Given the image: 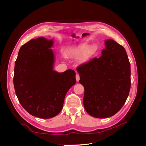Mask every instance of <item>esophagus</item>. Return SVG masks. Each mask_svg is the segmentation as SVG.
<instances>
[{"label": "esophagus", "instance_id": "obj_1", "mask_svg": "<svg viewBox=\"0 0 146 146\" xmlns=\"http://www.w3.org/2000/svg\"><path fill=\"white\" fill-rule=\"evenodd\" d=\"M76 80L77 82H78L79 80H80V76H79L78 74H76Z\"/></svg>", "mask_w": 146, "mask_h": 146}]
</instances>
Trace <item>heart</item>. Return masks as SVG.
<instances>
[{"label":"heart","mask_w":146,"mask_h":146,"mask_svg":"<svg viewBox=\"0 0 146 146\" xmlns=\"http://www.w3.org/2000/svg\"><path fill=\"white\" fill-rule=\"evenodd\" d=\"M98 50L95 44L89 46L87 42H82L71 47L67 52V56L72 59H79L82 63H85L93 56Z\"/></svg>","instance_id":"b5f03b06"}]
</instances>
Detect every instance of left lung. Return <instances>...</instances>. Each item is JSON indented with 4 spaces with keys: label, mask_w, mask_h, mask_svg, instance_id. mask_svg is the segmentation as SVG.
Segmentation results:
<instances>
[{
    "label": "left lung",
    "mask_w": 146,
    "mask_h": 146,
    "mask_svg": "<svg viewBox=\"0 0 146 146\" xmlns=\"http://www.w3.org/2000/svg\"><path fill=\"white\" fill-rule=\"evenodd\" d=\"M105 44L101 56L77 68L79 82L85 88L84 107L97 118L117 113L125 103L131 86L130 64L124 47L113 39Z\"/></svg>",
    "instance_id": "8db88e82"
}]
</instances>
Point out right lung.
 I'll return each mask as SVG.
<instances>
[{
    "mask_svg": "<svg viewBox=\"0 0 146 146\" xmlns=\"http://www.w3.org/2000/svg\"><path fill=\"white\" fill-rule=\"evenodd\" d=\"M53 40L32 39L22 46L15 64L13 83L21 105L31 115L42 119L56 116L65 96L76 84V72L54 70Z\"/></svg>",
    "mask_w": 146,
    "mask_h": 146,
    "instance_id": "obj_1",
    "label": "right lung"
}]
</instances>
